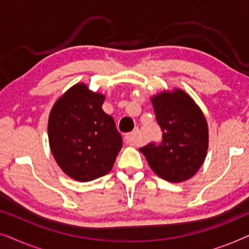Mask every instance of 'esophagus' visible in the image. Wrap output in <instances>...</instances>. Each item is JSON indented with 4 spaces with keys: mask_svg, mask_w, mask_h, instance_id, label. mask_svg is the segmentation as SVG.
Masks as SVG:
<instances>
[{
    "mask_svg": "<svg viewBox=\"0 0 249 249\" xmlns=\"http://www.w3.org/2000/svg\"><path fill=\"white\" fill-rule=\"evenodd\" d=\"M137 135H138V130L128 132V134L124 135V141L127 142L129 145H135L136 141H137Z\"/></svg>",
    "mask_w": 249,
    "mask_h": 249,
    "instance_id": "obj_1",
    "label": "esophagus"
}]
</instances>
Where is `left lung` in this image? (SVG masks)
I'll return each instance as SVG.
<instances>
[{
    "instance_id": "1",
    "label": "left lung",
    "mask_w": 249,
    "mask_h": 249,
    "mask_svg": "<svg viewBox=\"0 0 249 249\" xmlns=\"http://www.w3.org/2000/svg\"><path fill=\"white\" fill-rule=\"evenodd\" d=\"M161 142L139 148L149 166L170 182H181L198 171L209 146L207 124L200 108L185 91H164L152 98Z\"/></svg>"
}]
</instances>
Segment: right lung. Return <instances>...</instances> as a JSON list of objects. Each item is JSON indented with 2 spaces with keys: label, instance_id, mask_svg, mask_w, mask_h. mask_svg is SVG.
<instances>
[{
  "label": "right lung",
  "instance_id": "obj_1",
  "mask_svg": "<svg viewBox=\"0 0 249 249\" xmlns=\"http://www.w3.org/2000/svg\"><path fill=\"white\" fill-rule=\"evenodd\" d=\"M103 102V95L77 84L51 111V151L63 172L78 181L107 175L122 147L113 118L102 110Z\"/></svg>",
  "mask_w": 249,
  "mask_h": 249
}]
</instances>
